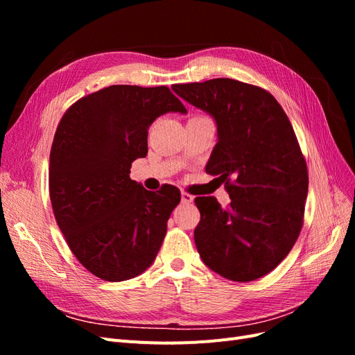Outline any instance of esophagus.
I'll use <instances>...</instances> for the list:
<instances>
[{"mask_svg":"<svg viewBox=\"0 0 355 355\" xmlns=\"http://www.w3.org/2000/svg\"><path fill=\"white\" fill-rule=\"evenodd\" d=\"M180 198H182V202H187V204H189V202L194 201V197H192L191 194H188V192H182V194H180Z\"/></svg>","mask_w":355,"mask_h":355,"instance_id":"1","label":"esophagus"}]
</instances>
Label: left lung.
<instances>
[{"label":"left lung","instance_id":"8db88e82","mask_svg":"<svg viewBox=\"0 0 355 355\" xmlns=\"http://www.w3.org/2000/svg\"><path fill=\"white\" fill-rule=\"evenodd\" d=\"M171 89L209 114L218 144L206 171L225 182L231 202L197 197V250L211 271L232 282L271 272L292 250L304 222L308 171L293 127L272 94L231 78Z\"/></svg>","mask_w":355,"mask_h":355}]
</instances>
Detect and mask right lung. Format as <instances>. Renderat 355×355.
<instances>
[{
  "mask_svg": "<svg viewBox=\"0 0 355 355\" xmlns=\"http://www.w3.org/2000/svg\"><path fill=\"white\" fill-rule=\"evenodd\" d=\"M187 108L166 85H110L75 102L53 139L50 200L69 249L106 282L141 275L155 261L180 191H146L130 179L148 154V128Z\"/></svg>",
  "mask_w": 355,
  "mask_h": 355,
  "instance_id": "right-lung-1",
  "label": "right lung"
}]
</instances>
